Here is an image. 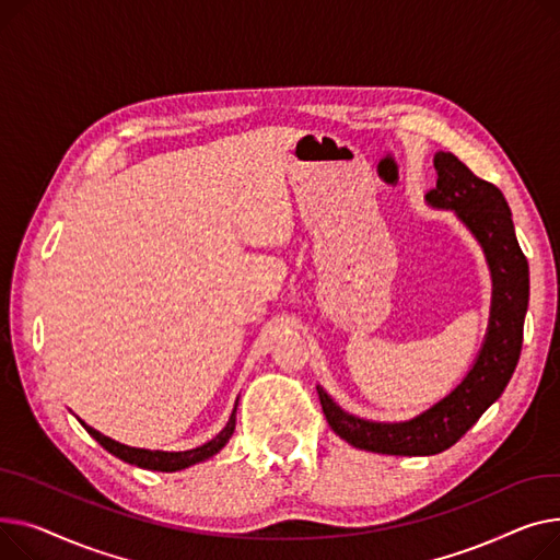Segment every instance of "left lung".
I'll return each mask as SVG.
<instances>
[{
	"mask_svg": "<svg viewBox=\"0 0 560 560\" xmlns=\"http://www.w3.org/2000/svg\"><path fill=\"white\" fill-rule=\"evenodd\" d=\"M436 187L427 206L452 210L483 250L492 280L490 316L483 343L466 377L443 400L409 420H366L341 409L316 386L323 413L337 436L359 450L393 456H430L452 447L495 402L520 359L524 316L529 307V265L524 257L504 194L447 151H436Z\"/></svg>",
	"mask_w": 560,
	"mask_h": 560,
	"instance_id": "1",
	"label": "left lung"
}]
</instances>
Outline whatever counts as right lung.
I'll return each instance as SVG.
<instances>
[{"mask_svg":"<svg viewBox=\"0 0 560 560\" xmlns=\"http://www.w3.org/2000/svg\"><path fill=\"white\" fill-rule=\"evenodd\" d=\"M237 405H240V398L235 400V407H233V413H230L228 422L223 430L208 443L199 445V447H191V450H183V452H164V450H144V447H130V445H124V443H117L108 436H104L102 432H96L94 427L85 424L81 418V424L88 430V434L102 445L106 447L110 454H115L117 458H121V462L130 464V466H138V468H144V470H158V472H178V470H185L189 466H196L201 462H208V458H212L217 452H221L225 447V443L230 441V436H233L235 432V422H237Z\"/></svg>","mask_w":560,"mask_h":560,"instance_id":"1","label":"right lung"}]
</instances>
